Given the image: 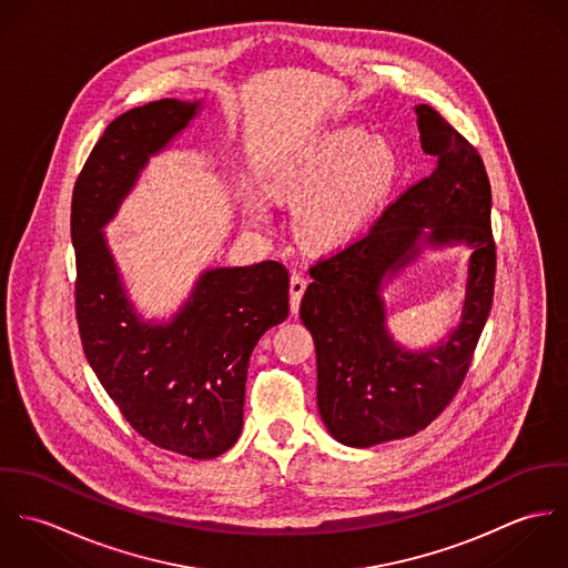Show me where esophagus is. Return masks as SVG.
Masks as SVG:
<instances>
[{
	"label": "esophagus",
	"mask_w": 568,
	"mask_h": 568,
	"mask_svg": "<svg viewBox=\"0 0 568 568\" xmlns=\"http://www.w3.org/2000/svg\"><path fill=\"white\" fill-rule=\"evenodd\" d=\"M304 291H306V277L302 273H293L291 275V288H288V293H291V313L293 315L300 311V302H302Z\"/></svg>",
	"instance_id": "esophagus-1"
}]
</instances>
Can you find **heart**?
Listing matches in <instances>:
<instances>
[{"instance_id":"obj_1","label":"heart","mask_w":568,"mask_h":568,"mask_svg":"<svg viewBox=\"0 0 568 568\" xmlns=\"http://www.w3.org/2000/svg\"><path fill=\"white\" fill-rule=\"evenodd\" d=\"M398 176V158L383 138L363 129L338 126L306 142L293 155L273 163L266 187L273 196H300L297 227L315 246L345 243L389 194ZM244 210L251 223L264 225L268 210L248 192Z\"/></svg>"}]
</instances>
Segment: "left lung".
Masks as SVG:
<instances>
[{"instance_id": "left-lung-1", "label": "left lung", "mask_w": 568, "mask_h": 568, "mask_svg": "<svg viewBox=\"0 0 568 568\" xmlns=\"http://www.w3.org/2000/svg\"><path fill=\"white\" fill-rule=\"evenodd\" d=\"M422 151L435 158L358 241L311 266L300 317L317 349V405L327 433L354 448L410 437L462 387L494 297L491 190L477 149L433 106H415ZM466 243L463 320L437 346L406 351L386 327L382 284L424 245Z\"/></svg>"}]
</instances>
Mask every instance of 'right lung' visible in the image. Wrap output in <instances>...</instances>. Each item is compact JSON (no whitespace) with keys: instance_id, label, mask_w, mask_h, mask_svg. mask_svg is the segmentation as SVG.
<instances>
[{"instance_id":"1","label":"right lung","mask_w":568,"mask_h":568,"mask_svg":"<svg viewBox=\"0 0 568 568\" xmlns=\"http://www.w3.org/2000/svg\"><path fill=\"white\" fill-rule=\"evenodd\" d=\"M163 98L115 118L82 165L72 196L77 320L84 356L126 422L151 444L214 459L243 430L248 356L288 317V271L275 260L207 268L168 324L144 322L102 227L149 160L199 113Z\"/></svg>"}]
</instances>
